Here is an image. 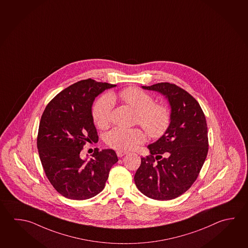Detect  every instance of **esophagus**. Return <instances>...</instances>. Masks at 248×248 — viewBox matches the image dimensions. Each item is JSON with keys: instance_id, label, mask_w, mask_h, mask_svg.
Returning a JSON list of instances; mask_svg holds the SVG:
<instances>
[{"instance_id": "1", "label": "esophagus", "mask_w": 248, "mask_h": 248, "mask_svg": "<svg viewBox=\"0 0 248 248\" xmlns=\"http://www.w3.org/2000/svg\"><path fill=\"white\" fill-rule=\"evenodd\" d=\"M116 154H117V155L119 157H122L124 155H126L127 152H126V151H122V150H117Z\"/></svg>"}]
</instances>
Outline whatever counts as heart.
Masks as SVG:
<instances>
[{
  "mask_svg": "<svg viewBox=\"0 0 248 248\" xmlns=\"http://www.w3.org/2000/svg\"><path fill=\"white\" fill-rule=\"evenodd\" d=\"M119 99L137 112L136 121L152 138L161 137L170 124V112L165 105L155 103L151 95L137 87H127L117 95L100 97L93 108V118L99 128H106L111 121L113 100ZM146 135L140 128L115 127L106 135L111 148L127 151L144 142Z\"/></svg>",
  "mask_w": 248,
  "mask_h": 248,
  "instance_id": "heart-1",
  "label": "heart"
}]
</instances>
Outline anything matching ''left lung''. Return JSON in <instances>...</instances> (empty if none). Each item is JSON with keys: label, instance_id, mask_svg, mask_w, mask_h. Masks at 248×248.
I'll use <instances>...</instances> for the list:
<instances>
[{"label": "left lung", "instance_id": "8db88e82", "mask_svg": "<svg viewBox=\"0 0 248 248\" xmlns=\"http://www.w3.org/2000/svg\"><path fill=\"white\" fill-rule=\"evenodd\" d=\"M166 98L170 124L148 146L135 175L136 187L148 198L170 200L190 188L198 178L208 153L207 124L203 110L189 93L170 83L141 86Z\"/></svg>", "mask_w": 248, "mask_h": 248}]
</instances>
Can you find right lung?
<instances>
[{
	"label": "right lung",
	"instance_id": "add662e5",
	"mask_svg": "<svg viewBox=\"0 0 248 248\" xmlns=\"http://www.w3.org/2000/svg\"><path fill=\"white\" fill-rule=\"evenodd\" d=\"M116 85L85 79L60 92L41 117L37 149L45 175L64 198L85 200L102 191L109 171L118 162L113 149H95L80 156L86 143L98 141L92 107L95 98Z\"/></svg>",
	"mask_w": 248,
	"mask_h": 248
}]
</instances>
